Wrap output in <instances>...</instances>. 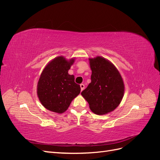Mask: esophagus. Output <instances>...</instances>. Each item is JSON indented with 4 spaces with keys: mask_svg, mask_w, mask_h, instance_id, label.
<instances>
[{
    "mask_svg": "<svg viewBox=\"0 0 160 160\" xmlns=\"http://www.w3.org/2000/svg\"><path fill=\"white\" fill-rule=\"evenodd\" d=\"M80 88H81V91H83V90L85 89V85H84V84H83V83L80 84Z\"/></svg>",
    "mask_w": 160,
    "mask_h": 160,
    "instance_id": "obj_1",
    "label": "esophagus"
}]
</instances>
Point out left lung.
<instances>
[{
  "mask_svg": "<svg viewBox=\"0 0 160 160\" xmlns=\"http://www.w3.org/2000/svg\"><path fill=\"white\" fill-rule=\"evenodd\" d=\"M92 71L91 83L81 95L95 114L105 115L120 104L124 95V83L119 71L105 58H89Z\"/></svg>",
  "mask_w": 160,
  "mask_h": 160,
  "instance_id": "left-lung-1",
  "label": "left lung"
}]
</instances>
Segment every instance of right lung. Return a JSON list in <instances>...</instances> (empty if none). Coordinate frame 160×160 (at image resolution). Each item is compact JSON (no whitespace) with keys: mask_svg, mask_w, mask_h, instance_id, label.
Returning <instances> with one entry per match:
<instances>
[{"mask_svg":"<svg viewBox=\"0 0 160 160\" xmlns=\"http://www.w3.org/2000/svg\"><path fill=\"white\" fill-rule=\"evenodd\" d=\"M75 58L67 60L59 56L48 63L41 72L37 84V95L41 104L49 111L62 113L72 99L80 93V85L68 71Z\"/></svg>","mask_w":160,"mask_h":160,"instance_id":"1","label":"right lung"}]
</instances>
